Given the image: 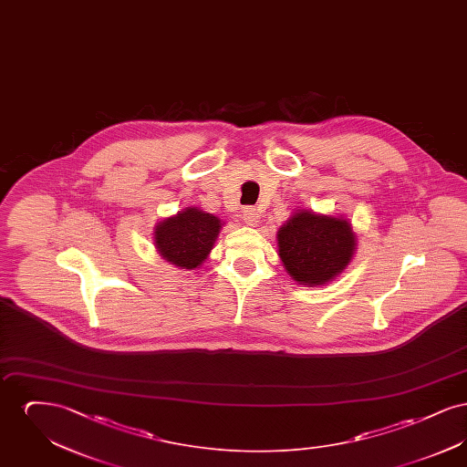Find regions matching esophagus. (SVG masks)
Wrapping results in <instances>:
<instances>
[{
    "label": "esophagus",
    "instance_id": "34e87169",
    "mask_svg": "<svg viewBox=\"0 0 467 467\" xmlns=\"http://www.w3.org/2000/svg\"><path fill=\"white\" fill-rule=\"evenodd\" d=\"M242 217H244L246 225H257L259 219H261V213H259L257 208L246 206V208H244V212H242Z\"/></svg>",
    "mask_w": 467,
    "mask_h": 467
}]
</instances>
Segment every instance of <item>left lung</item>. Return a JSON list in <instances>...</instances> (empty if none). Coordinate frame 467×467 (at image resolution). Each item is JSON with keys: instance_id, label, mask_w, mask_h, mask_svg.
I'll return each instance as SVG.
<instances>
[{"instance_id": "obj_1", "label": "left lung", "mask_w": 467, "mask_h": 467, "mask_svg": "<svg viewBox=\"0 0 467 467\" xmlns=\"http://www.w3.org/2000/svg\"><path fill=\"white\" fill-rule=\"evenodd\" d=\"M356 236L350 223L299 212L278 231L280 259L290 276L305 285H324L350 263Z\"/></svg>"}]
</instances>
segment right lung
<instances>
[{"mask_svg": "<svg viewBox=\"0 0 467 467\" xmlns=\"http://www.w3.org/2000/svg\"><path fill=\"white\" fill-rule=\"evenodd\" d=\"M221 231V221L198 208H187L156 227L157 250L171 265L194 269L206 259Z\"/></svg>", "mask_w": 467, "mask_h": 467, "instance_id": "obj_1", "label": "right lung"}]
</instances>
